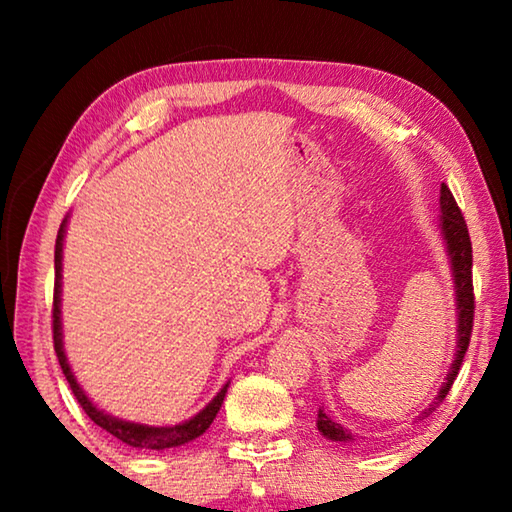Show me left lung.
<instances>
[{"label":"left lung","mask_w":512,"mask_h":512,"mask_svg":"<svg viewBox=\"0 0 512 512\" xmlns=\"http://www.w3.org/2000/svg\"><path fill=\"white\" fill-rule=\"evenodd\" d=\"M440 223H443V235L447 241L449 257H452V271H454V282H456V302H458V350L456 359L452 363V370H449L447 381L440 388L436 402L429 404V409L420 413V418H429L433 409L445 400L449 388H452L454 379L458 377V370L463 366L467 345H470L472 336V325H474V287H472V241L470 232H467V223L461 214V207H458L456 198L449 192V187L443 183L440 187ZM318 431L323 433L325 438L334 440V443H348L352 440V433L343 429L339 422L327 418V413L318 411Z\"/></svg>","instance_id":"obj_1"}]
</instances>
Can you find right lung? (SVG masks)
I'll use <instances>...</instances> for the list:
<instances>
[{
	"instance_id": "obj_1",
	"label": "right lung",
	"mask_w": 512,
	"mask_h": 512,
	"mask_svg": "<svg viewBox=\"0 0 512 512\" xmlns=\"http://www.w3.org/2000/svg\"><path fill=\"white\" fill-rule=\"evenodd\" d=\"M63 237H65V221L60 223L58 237H56V250H54V266H56V280H54V307H51V332H54V350L60 368H63V375L69 381V388L79 404L83 406V411L88 413V418L99 424L101 429H106L112 436L119 438L121 443L137 447V449H169V447H178L185 445L189 440H194L205 433V429L214 422L216 413H219L223 397L228 393V384L221 388V393L214 397V400L205 406V409L194 415L192 420H187L183 424H173V427H146V424H135V422H124L119 418H112V415L99 411L88 397H85L83 388L76 384V379L72 375V368H69L67 357L63 352V334H60V266H63Z\"/></svg>"
}]
</instances>
